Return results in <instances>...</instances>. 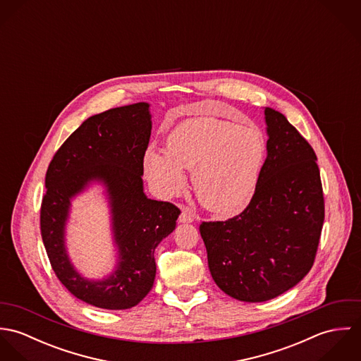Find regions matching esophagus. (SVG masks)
Returning a JSON list of instances; mask_svg holds the SVG:
<instances>
[{"label":"esophagus","instance_id":"esophagus-1","mask_svg":"<svg viewBox=\"0 0 361 361\" xmlns=\"http://www.w3.org/2000/svg\"><path fill=\"white\" fill-rule=\"evenodd\" d=\"M196 219V215L192 209H189L188 207H183L182 208V212L179 215V222L182 224H186V222H193Z\"/></svg>","mask_w":361,"mask_h":361}]
</instances>
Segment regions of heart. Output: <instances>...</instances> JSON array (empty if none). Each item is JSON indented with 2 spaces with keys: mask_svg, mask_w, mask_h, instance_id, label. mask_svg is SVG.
I'll list each match as a JSON object with an SVG mask.
<instances>
[{
  "mask_svg": "<svg viewBox=\"0 0 361 361\" xmlns=\"http://www.w3.org/2000/svg\"><path fill=\"white\" fill-rule=\"evenodd\" d=\"M168 153L150 149L145 172L164 197L178 195L185 169H192L193 189L200 203L221 216H232L250 203L267 140L256 125H236L214 116L189 118L176 125L166 140Z\"/></svg>",
  "mask_w": 361,
  "mask_h": 361,
  "instance_id": "heart-1",
  "label": "heart"
}]
</instances>
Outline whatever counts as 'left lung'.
Returning a JSON list of instances; mask_svg holds the SVG:
<instances>
[{"mask_svg":"<svg viewBox=\"0 0 361 361\" xmlns=\"http://www.w3.org/2000/svg\"><path fill=\"white\" fill-rule=\"evenodd\" d=\"M267 158L256 192L239 215L203 222L208 268L240 302H267L309 274L324 224L317 155L286 116L265 108Z\"/></svg>","mask_w":361,"mask_h":361,"instance_id":"obj_1","label":"left lung"}]
</instances>
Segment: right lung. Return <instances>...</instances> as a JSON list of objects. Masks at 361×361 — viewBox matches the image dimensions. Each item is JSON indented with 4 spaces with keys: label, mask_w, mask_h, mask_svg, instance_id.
Returning <instances> with one entry per match:
<instances>
[{
    "label": "right lung",
    "mask_w": 361,
    "mask_h": 361,
    "mask_svg": "<svg viewBox=\"0 0 361 361\" xmlns=\"http://www.w3.org/2000/svg\"><path fill=\"white\" fill-rule=\"evenodd\" d=\"M147 103L108 109L86 119L58 149L46 173L40 209L43 243L61 283L82 302L106 310L130 309L152 290L155 247L176 226L180 209L147 199L143 159L152 135ZM93 180L107 188L118 265L103 281L83 279L70 264L64 225L70 199Z\"/></svg>",
    "instance_id": "add662e5"
}]
</instances>
